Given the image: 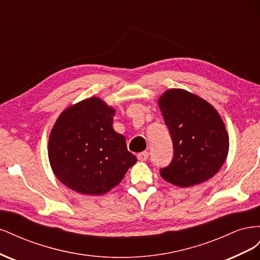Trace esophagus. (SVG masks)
<instances>
[{
  "label": "esophagus",
  "mask_w": 260,
  "mask_h": 260,
  "mask_svg": "<svg viewBox=\"0 0 260 260\" xmlns=\"http://www.w3.org/2000/svg\"><path fill=\"white\" fill-rule=\"evenodd\" d=\"M148 158V152H142L138 154V159L141 161H144Z\"/></svg>",
  "instance_id": "esophagus-1"
}]
</instances>
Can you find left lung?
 Here are the masks:
<instances>
[{
  "instance_id": "obj_1",
  "label": "left lung",
  "mask_w": 260,
  "mask_h": 260,
  "mask_svg": "<svg viewBox=\"0 0 260 260\" xmlns=\"http://www.w3.org/2000/svg\"><path fill=\"white\" fill-rule=\"evenodd\" d=\"M158 106L174 144V158L160 169L161 178L190 187L214 177L229 153V135L217 109L183 89L165 91Z\"/></svg>"
}]
</instances>
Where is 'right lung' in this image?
<instances>
[{"instance_id": "1", "label": "right lung", "mask_w": 260, "mask_h": 260, "mask_svg": "<svg viewBox=\"0 0 260 260\" xmlns=\"http://www.w3.org/2000/svg\"><path fill=\"white\" fill-rule=\"evenodd\" d=\"M116 111L96 96L69 106L49 139V160L60 182L86 195H102L121 182L137 162L125 139L113 128Z\"/></svg>"}]
</instances>
